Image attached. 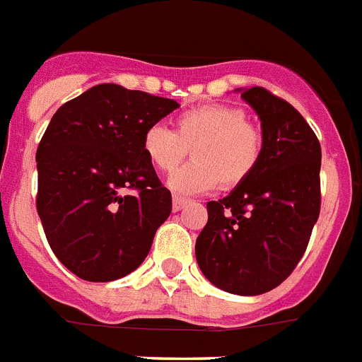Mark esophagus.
<instances>
[{
  "label": "esophagus",
  "instance_id": "1",
  "mask_svg": "<svg viewBox=\"0 0 362 362\" xmlns=\"http://www.w3.org/2000/svg\"><path fill=\"white\" fill-rule=\"evenodd\" d=\"M188 203L187 197H181V196H174V199H172V209H174V212H179L181 209H183L185 205Z\"/></svg>",
  "mask_w": 362,
  "mask_h": 362
}]
</instances>
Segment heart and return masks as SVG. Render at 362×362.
Returning a JSON list of instances; mask_svg holds the SVG:
<instances>
[{
	"label": "heart",
	"instance_id": "heart-1",
	"mask_svg": "<svg viewBox=\"0 0 362 362\" xmlns=\"http://www.w3.org/2000/svg\"><path fill=\"white\" fill-rule=\"evenodd\" d=\"M143 153L157 172L168 174L187 157L192 163L170 175V188L181 194L240 187L255 174L264 156V134L242 107L203 104L175 119V132L163 124L144 129Z\"/></svg>",
	"mask_w": 362,
	"mask_h": 362
}]
</instances>
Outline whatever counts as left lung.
I'll list each match as a JSON object with an SVG mask.
<instances>
[{"label": "left lung", "mask_w": 362, "mask_h": 362, "mask_svg": "<svg viewBox=\"0 0 362 362\" xmlns=\"http://www.w3.org/2000/svg\"><path fill=\"white\" fill-rule=\"evenodd\" d=\"M262 120L264 156L255 174L206 203L196 260L209 282L233 295H262L304 256L320 214V143L304 117L265 88L243 89Z\"/></svg>", "instance_id": "1"}]
</instances>
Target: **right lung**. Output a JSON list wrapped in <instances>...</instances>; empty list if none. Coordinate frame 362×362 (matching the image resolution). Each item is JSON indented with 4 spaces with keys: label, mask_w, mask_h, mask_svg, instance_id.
<instances>
[{
    "label": "right lung",
    "mask_w": 362,
    "mask_h": 362,
    "mask_svg": "<svg viewBox=\"0 0 362 362\" xmlns=\"http://www.w3.org/2000/svg\"><path fill=\"white\" fill-rule=\"evenodd\" d=\"M177 107L172 98L98 84L52 115L36 150V211L52 252L82 280L126 276L150 252L172 196L141 141Z\"/></svg>",
    "instance_id": "add662e5"
}]
</instances>
